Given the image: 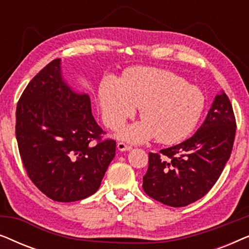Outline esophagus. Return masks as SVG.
<instances>
[{
    "label": "esophagus",
    "instance_id": "obj_1",
    "mask_svg": "<svg viewBox=\"0 0 249 249\" xmlns=\"http://www.w3.org/2000/svg\"><path fill=\"white\" fill-rule=\"evenodd\" d=\"M117 148H118V151H120V152H125V151H130L131 146H129L127 144H124V142H120L117 144Z\"/></svg>",
    "mask_w": 249,
    "mask_h": 249
}]
</instances>
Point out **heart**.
Listing matches in <instances>:
<instances>
[{
	"instance_id": "heart-1",
	"label": "heart",
	"mask_w": 249,
	"mask_h": 249,
	"mask_svg": "<svg viewBox=\"0 0 249 249\" xmlns=\"http://www.w3.org/2000/svg\"><path fill=\"white\" fill-rule=\"evenodd\" d=\"M105 124L118 129L141 107L142 120L119 132V138L139 144L156 137L162 144L180 142L194 131L205 107L198 87L158 68H132L122 80L108 76L100 86Z\"/></svg>"
}]
</instances>
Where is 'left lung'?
Segmentation results:
<instances>
[{"instance_id":"8db88e82","label":"left lung","mask_w":249,"mask_h":249,"mask_svg":"<svg viewBox=\"0 0 249 249\" xmlns=\"http://www.w3.org/2000/svg\"><path fill=\"white\" fill-rule=\"evenodd\" d=\"M236 119L229 98L221 90L205 121L187 141L149 153L142 189L149 197L172 207L205 196L222 173L232 151Z\"/></svg>"}]
</instances>
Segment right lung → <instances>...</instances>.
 <instances>
[{
  "label": "right lung",
  "mask_w": 249,
  "mask_h": 249,
  "mask_svg": "<svg viewBox=\"0 0 249 249\" xmlns=\"http://www.w3.org/2000/svg\"><path fill=\"white\" fill-rule=\"evenodd\" d=\"M102 134L89 95L68 85L61 59L33 78L17 105L16 137L23 166L34 185L56 202L84 199L100 188L115 156V142H102Z\"/></svg>",
  "instance_id": "obj_1"
}]
</instances>
